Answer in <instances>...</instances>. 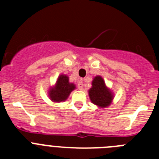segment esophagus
I'll return each mask as SVG.
<instances>
[{
	"mask_svg": "<svg viewBox=\"0 0 159 159\" xmlns=\"http://www.w3.org/2000/svg\"><path fill=\"white\" fill-rule=\"evenodd\" d=\"M78 89L80 90V91L84 89V83L82 80H80L78 82Z\"/></svg>",
	"mask_w": 159,
	"mask_h": 159,
	"instance_id": "esophagus-1",
	"label": "esophagus"
}]
</instances>
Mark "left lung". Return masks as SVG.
I'll list each match as a JSON object with an SVG mask.
<instances>
[{
  "label": "left lung",
  "instance_id": "8db88e82",
  "mask_svg": "<svg viewBox=\"0 0 159 159\" xmlns=\"http://www.w3.org/2000/svg\"><path fill=\"white\" fill-rule=\"evenodd\" d=\"M92 87L88 91L90 99L92 103L101 108L108 107L113 100L114 95L109 88L106 86L103 79L97 75L92 80Z\"/></svg>",
  "mask_w": 159,
  "mask_h": 159
}]
</instances>
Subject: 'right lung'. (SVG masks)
<instances>
[{"instance_id":"1","label":"right lung","mask_w":159,"mask_h":159,"mask_svg":"<svg viewBox=\"0 0 159 159\" xmlns=\"http://www.w3.org/2000/svg\"><path fill=\"white\" fill-rule=\"evenodd\" d=\"M75 88V85L72 83H69V79L67 75H59L55 86L49 89V98L55 102L65 101Z\"/></svg>"}]
</instances>
